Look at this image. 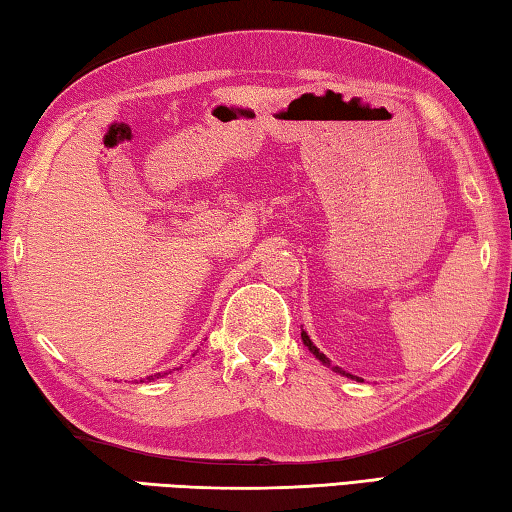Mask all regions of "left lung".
I'll list each match as a JSON object with an SVG mask.
<instances>
[{
  "mask_svg": "<svg viewBox=\"0 0 512 512\" xmlns=\"http://www.w3.org/2000/svg\"><path fill=\"white\" fill-rule=\"evenodd\" d=\"M302 341H305V345H307V348H309V352H314L316 354V357L320 359V361H323V363H327V359H325V354H320L318 352V348H316V345L314 343H311V339H309V336L305 334V332H302ZM334 370H339V368H334ZM341 372V375H345V372L343 370H339ZM348 377H352V375H348Z\"/></svg>",
  "mask_w": 512,
  "mask_h": 512,
  "instance_id": "8db88e82",
  "label": "left lung"
}]
</instances>
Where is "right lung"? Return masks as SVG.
<instances>
[{
    "instance_id": "right-lung-1",
    "label": "right lung",
    "mask_w": 512,
    "mask_h": 512,
    "mask_svg": "<svg viewBox=\"0 0 512 512\" xmlns=\"http://www.w3.org/2000/svg\"><path fill=\"white\" fill-rule=\"evenodd\" d=\"M164 375H167V372H164ZM158 377H162V372H158V375H151L149 381H151V379H158Z\"/></svg>"
}]
</instances>
